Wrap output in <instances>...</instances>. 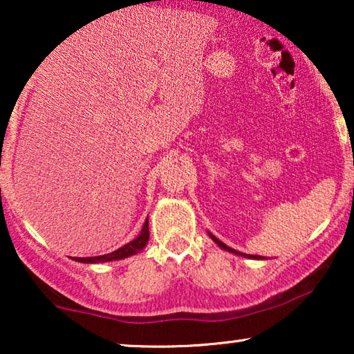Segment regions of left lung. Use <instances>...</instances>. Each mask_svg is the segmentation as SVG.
<instances>
[{"mask_svg":"<svg viewBox=\"0 0 354 354\" xmlns=\"http://www.w3.org/2000/svg\"><path fill=\"white\" fill-rule=\"evenodd\" d=\"M209 235H211V234H209ZM211 239H212V240H214V241H216V243L221 246V248H224V250H227V251H230V253H235V254H241V256H248V258H254V259H258V256H251V254H243V253H239V251H235V250H232V248H229V246H227L225 243H222V241H221V240H217L214 235H211Z\"/></svg>","mask_w":354,"mask_h":354,"instance_id":"left-lung-1","label":"left lung"}]
</instances>
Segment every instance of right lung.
I'll return each instance as SVG.
<instances>
[{"label":"right lung","mask_w":354,"mask_h":354,"mask_svg":"<svg viewBox=\"0 0 354 354\" xmlns=\"http://www.w3.org/2000/svg\"><path fill=\"white\" fill-rule=\"evenodd\" d=\"M149 239V230H148V219L145 221L143 229L140 232V235L137 239L130 241V243L124 245L122 248L113 251V253L103 254V256H93V258H75V261L79 263H106V261H115V259H124L129 258V256L137 254L138 251H142L145 248V245L148 243Z\"/></svg>","instance_id":"1"}]
</instances>
